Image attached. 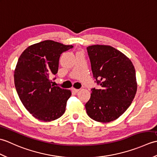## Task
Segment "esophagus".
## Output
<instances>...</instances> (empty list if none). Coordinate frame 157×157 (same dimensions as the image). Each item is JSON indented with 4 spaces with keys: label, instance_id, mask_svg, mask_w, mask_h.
I'll list each match as a JSON object with an SVG mask.
<instances>
[{
    "label": "esophagus",
    "instance_id": "1",
    "mask_svg": "<svg viewBox=\"0 0 157 157\" xmlns=\"http://www.w3.org/2000/svg\"><path fill=\"white\" fill-rule=\"evenodd\" d=\"M71 90H72V92H73L77 93V92H79V89H75V88H72Z\"/></svg>",
    "mask_w": 157,
    "mask_h": 157
}]
</instances>
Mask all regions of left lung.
Wrapping results in <instances>:
<instances>
[{
  "instance_id": "left-lung-1",
  "label": "left lung",
  "mask_w": 157,
  "mask_h": 157,
  "mask_svg": "<svg viewBox=\"0 0 157 157\" xmlns=\"http://www.w3.org/2000/svg\"><path fill=\"white\" fill-rule=\"evenodd\" d=\"M87 51L93 77L101 88L91 90L86 113L94 121L111 122L128 109L135 97V68L129 58L111 46H90Z\"/></svg>"
}]
</instances>
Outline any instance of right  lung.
Listing matches in <instances>:
<instances>
[{
  "label": "right lung",
  "instance_id": "obj_1",
  "mask_svg": "<svg viewBox=\"0 0 157 157\" xmlns=\"http://www.w3.org/2000/svg\"><path fill=\"white\" fill-rule=\"evenodd\" d=\"M73 47L44 40L29 46L19 56L14 71L16 90L25 109L39 120L54 121L64 114L71 92L52 85L50 77L57 73L61 55Z\"/></svg>",
  "mask_w": 157,
  "mask_h": 157
}]
</instances>
